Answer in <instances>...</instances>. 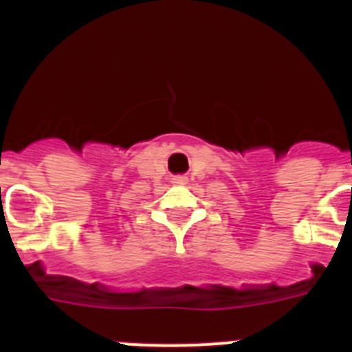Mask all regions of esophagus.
<instances>
[{"label": "esophagus", "mask_w": 352, "mask_h": 352, "mask_svg": "<svg viewBox=\"0 0 352 352\" xmlns=\"http://www.w3.org/2000/svg\"><path fill=\"white\" fill-rule=\"evenodd\" d=\"M173 183H174V185H185L186 176H174Z\"/></svg>", "instance_id": "obj_1"}]
</instances>
